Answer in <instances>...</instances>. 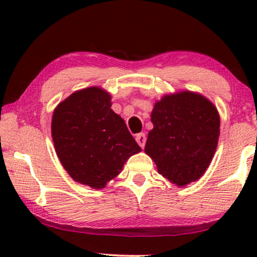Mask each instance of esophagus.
<instances>
[{
  "label": "esophagus",
  "instance_id": "obj_1",
  "mask_svg": "<svg viewBox=\"0 0 257 257\" xmlns=\"http://www.w3.org/2000/svg\"><path fill=\"white\" fill-rule=\"evenodd\" d=\"M137 143L140 145V147H145V144H146V134L145 133H140V134H138L137 137Z\"/></svg>",
  "mask_w": 257,
  "mask_h": 257
}]
</instances>
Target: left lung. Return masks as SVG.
Instances as JSON below:
<instances>
[{"instance_id":"1","label":"left lung","mask_w":257,"mask_h":257,"mask_svg":"<svg viewBox=\"0 0 257 257\" xmlns=\"http://www.w3.org/2000/svg\"><path fill=\"white\" fill-rule=\"evenodd\" d=\"M151 120L145 152L157 164L158 173L179 186L198 180L219 140L215 106L199 94L182 91L156 102Z\"/></svg>"}]
</instances>
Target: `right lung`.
<instances>
[{
	"instance_id": "obj_1",
	"label": "right lung",
	"mask_w": 257,
	"mask_h": 257,
	"mask_svg": "<svg viewBox=\"0 0 257 257\" xmlns=\"http://www.w3.org/2000/svg\"><path fill=\"white\" fill-rule=\"evenodd\" d=\"M52 137L65 170L93 188L105 187L141 151L124 120L111 110V96L96 87L75 91L58 105Z\"/></svg>"
}]
</instances>
